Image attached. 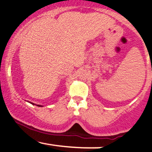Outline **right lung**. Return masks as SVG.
I'll return each mask as SVG.
<instances>
[{"label":"right lung","mask_w":152,"mask_h":152,"mask_svg":"<svg viewBox=\"0 0 152 152\" xmlns=\"http://www.w3.org/2000/svg\"><path fill=\"white\" fill-rule=\"evenodd\" d=\"M30 103H31V104H34V103H31V102H30ZM36 106H41V105H36Z\"/></svg>","instance_id":"add662e5"}]
</instances>
